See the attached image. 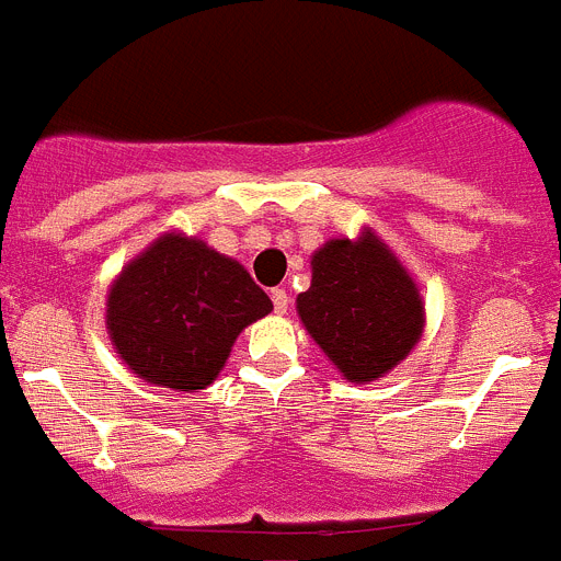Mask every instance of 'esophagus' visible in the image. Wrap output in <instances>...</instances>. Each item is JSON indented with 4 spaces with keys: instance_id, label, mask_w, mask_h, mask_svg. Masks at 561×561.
Wrapping results in <instances>:
<instances>
[{
    "instance_id": "34e87169",
    "label": "esophagus",
    "mask_w": 561,
    "mask_h": 561,
    "mask_svg": "<svg viewBox=\"0 0 561 561\" xmlns=\"http://www.w3.org/2000/svg\"><path fill=\"white\" fill-rule=\"evenodd\" d=\"M271 301H274V310L279 312V316H285L287 305H290V299H287V293L282 290V287H276V290H271Z\"/></svg>"
}]
</instances>
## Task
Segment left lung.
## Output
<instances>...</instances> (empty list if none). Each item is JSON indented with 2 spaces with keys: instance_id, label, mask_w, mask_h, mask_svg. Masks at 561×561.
I'll return each mask as SVG.
<instances>
[{
  "instance_id": "obj_1",
  "label": "left lung",
  "mask_w": 561,
  "mask_h": 561,
  "mask_svg": "<svg viewBox=\"0 0 561 561\" xmlns=\"http://www.w3.org/2000/svg\"><path fill=\"white\" fill-rule=\"evenodd\" d=\"M296 312L343 380L366 386L400 366L425 332L416 279L371 226L332 237L310 256Z\"/></svg>"
}]
</instances>
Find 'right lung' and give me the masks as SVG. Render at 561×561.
I'll use <instances>...</instances> for the list:
<instances>
[{
  "label": "right lung",
  "mask_w": 561,
  "mask_h": 561,
  "mask_svg": "<svg viewBox=\"0 0 561 561\" xmlns=\"http://www.w3.org/2000/svg\"><path fill=\"white\" fill-rule=\"evenodd\" d=\"M271 310L268 293L240 262L170 229L114 276L105 330L136 377L198 391L220 375L237 335Z\"/></svg>",
  "instance_id": "add662e5"
}]
</instances>
